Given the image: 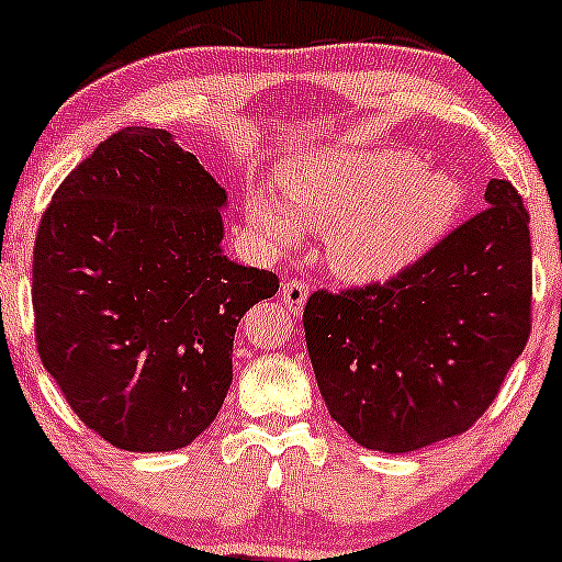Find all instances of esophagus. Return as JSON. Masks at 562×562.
Here are the masks:
<instances>
[{
  "instance_id": "34e87169",
  "label": "esophagus",
  "mask_w": 562,
  "mask_h": 562,
  "mask_svg": "<svg viewBox=\"0 0 562 562\" xmlns=\"http://www.w3.org/2000/svg\"><path fill=\"white\" fill-rule=\"evenodd\" d=\"M306 295H310V285H306V282L295 280V277L282 282V301H285V306L293 314H299L301 310H304Z\"/></svg>"
}]
</instances>
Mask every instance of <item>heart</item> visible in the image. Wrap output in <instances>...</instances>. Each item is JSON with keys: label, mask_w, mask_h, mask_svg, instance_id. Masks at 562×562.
<instances>
[{"label": "heart", "mask_w": 562, "mask_h": 562, "mask_svg": "<svg viewBox=\"0 0 562 562\" xmlns=\"http://www.w3.org/2000/svg\"><path fill=\"white\" fill-rule=\"evenodd\" d=\"M293 211L317 234H328V261L351 282H381L408 269L448 229L461 207L459 181L418 170L400 149H344L295 165L282 178ZM250 218L274 243L293 245L299 221L274 194L258 191Z\"/></svg>", "instance_id": "b5f03b06"}]
</instances>
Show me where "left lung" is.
<instances>
[{"instance_id": "left-lung-1", "label": "left lung", "mask_w": 562, "mask_h": 562, "mask_svg": "<svg viewBox=\"0 0 562 562\" xmlns=\"http://www.w3.org/2000/svg\"><path fill=\"white\" fill-rule=\"evenodd\" d=\"M485 205L386 282L314 291L306 347L333 422L373 451L408 453L488 411L531 333L522 196L491 178Z\"/></svg>"}]
</instances>
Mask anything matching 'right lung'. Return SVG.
<instances>
[{"label": "right lung", "mask_w": 562, "mask_h": 562, "mask_svg": "<svg viewBox=\"0 0 562 562\" xmlns=\"http://www.w3.org/2000/svg\"><path fill=\"white\" fill-rule=\"evenodd\" d=\"M224 202L168 131L122 127L42 213L36 351L79 422L122 451H178L211 427L239 319L280 288L221 250Z\"/></svg>", "instance_id": "add662e5"}]
</instances>
